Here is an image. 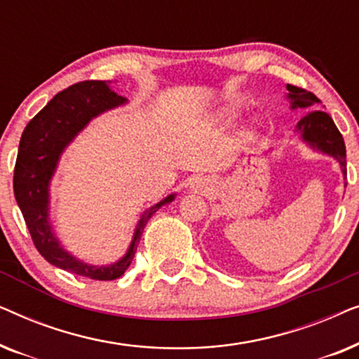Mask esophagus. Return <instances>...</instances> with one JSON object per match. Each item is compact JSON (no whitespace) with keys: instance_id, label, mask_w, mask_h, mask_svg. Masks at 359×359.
I'll return each mask as SVG.
<instances>
[{"instance_id":"esophagus-1","label":"esophagus","mask_w":359,"mask_h":359,"mask_svg":"<svg viewBox=\"0 0 359 359\" xmlns=\"http://www.w3.org/2000/svg\"><path fill=\"white\" fill-rule=\"evenodd\" d=\"M205 181L204 180H198V181H194V184H193V188L196 189V191H201V193H203V191L205 189Z\"/></svg>"}]
</instances>
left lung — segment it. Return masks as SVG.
<instances>
[{
	"label": "left lung",
	"instance_id": "1",
	"mask_svg": "<svg viewBox=\"0 0 359 359\" xmlns=\"http://www.w3.org/2000/svg\"><path fill=\"white\" fill-rule=\"evenodd\" d=\"M287 100L291 101V107L301 109H312L320 100L313 93L287 85ZM297 132H301L304 142H307L312 149H317L323 154L332 155L341 166L343 175H346V149L340 130L337 129L332 117L323 111H311L297 122Z\"/></svg>",
	"mask_w": 359,
	"mask_h": 359
}]
</instances>
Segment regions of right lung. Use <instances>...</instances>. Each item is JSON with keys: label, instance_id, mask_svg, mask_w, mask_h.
I'll return each instance as SVG.
<instances>
[{"label": "right lung", "instance_id": "obj_1", "mask_svg": "<svg viewBox=\"0 0 359 359\" xmlns=\"http://www.w3.org/2000/svg\"><path fill=\"white\" fill-rule=\"evenodd\" d=\"M126 97L111 90L106 81H81L57 93L26 126L14 166V198L31 233L37 252L53 266L97 281L121 278L134 259L147 222L175 194L160 201L142 215L126 257L109 266H93L72 257L62 248L48 220V184L65 147L90 124L93 117L124 104Z\"/></svg>", "mask_w": 359, "mask_h": 359}]
</instances>
